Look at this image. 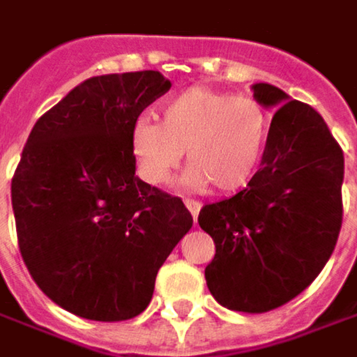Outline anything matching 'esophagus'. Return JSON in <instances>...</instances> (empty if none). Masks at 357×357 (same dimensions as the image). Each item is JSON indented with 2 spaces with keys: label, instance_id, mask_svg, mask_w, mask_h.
I'll list each match as a JSON object with an SVG mask.
<instances>
[{
  "label": "esophagus",
  "instance_id": "1",
  "mask_svg": "<svg viewBox=\"0 0 357 357\" xmlns=\"http://www.w3.org/2000/svg\"><path fill=\"white\" fill-rule=\"evenodd\" d=\"M183 204H185V208L190 210V214L194 216V220H198V214H199V208H202V204H199V202H196V199H185Z\"/></svg>",
  "mask_w": 357,
  "mask_h": 357
}]
</instances>
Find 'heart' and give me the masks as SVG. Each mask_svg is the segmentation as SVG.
Wrapping results in <instances>:
<instances>
[{"label": "heart", "instance_id": "heart-1", "mask_svg": "<svg viewBox=\"0 0 357 357\" xmlns=\"http://www.w3.org/2000/svg\"><path fill=\"white\" fill-rule=\"evenodd\" d=\"M268 139V116L259 100L208 86L185 89L161 105V125L141 116L131 129L139 176L165 183L185 151V183L220 194L255 178Z\"/></svg>", "mask_w": 357, "mask_h": 357}]
</instances>
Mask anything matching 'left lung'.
<instances>
[{
    "label": "left lung",
    "mask_w": 357,
    "mask_h": 357,
    "mask_svg": "<svg viewBox=\"0 0 357 357\" xmlns=\"http://www.w3.org/2000/svg\"><path fill=\"white\" fill-rule=\"evenodd\" d=\"M277 109L261 169L232 198L206 204L198 224L216 255L206 266L212 297L232 311L264 313L315 281L340 236L344 151L313 107L252 84Z\"/></svg>",
    "instance_id": "obj_1"
}]
</instances>
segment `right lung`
I'll use <instances>...</instances> for the list:
<instances>
[{
    "label": "right lung",
    "instance_id": "1",
    "mask_svg": "<svg viewBox=\"0 0 357 357\" xmlns=\"http://www.w3.org/2000/svg\"><path fill=\"white\" fill-rule=\"evenodd\" d=\"M169 89L158 70L93 76L38 119L22 151L11 179L22 259L78 317L145 311L159 266L194 224L181 199L135 176L133 123Z\"/></svg>",
    "mask_w": 357,
    "mask_h": 357
}]
</instances>
